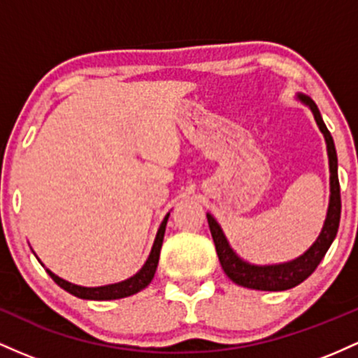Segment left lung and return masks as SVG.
Here are the masks:
<instances>
[{
    "label": "left lung",
    "mask_w": 358,
    "mask_h": 358,
    "mask_svg": "<svg viewBox=\"0 0 358 358\" xmlns=\"http://www.w3.org/2000/svg\"><path fill=\"white\" fill-rule=\"evenodd\" d=\"M298 99L304 103L309 110L313 111L316 120V125L320 127L321 134L324 136L328 150V160H330V204H328L327 220H324L323 228H321L320 236L316 242L304 252L298 259L291 262L275 264V266H254V264L245 262L235 254V250L228 243L227 236L220 227L218 222L208 213V224L215 242L216 254H218L220 264H222L224 274H227L235 284L238 286L257 289V291H286V289L296 287L298 284L306 280L309 275L315 272V268L320 266L324 254L328 252L330 245L335 240L336 231L340 224V213H341V199H340V182H338V159H336V150L333 138L321 118L318 106L311 98L304 94H298Z\"/></svg>",
    "instance_id": "left-lung-1"
}]
</instances>
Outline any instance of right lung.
<instances>
[{
	"label": "right lung",
	"instance_id": "obj_1",
	"mask_svg": "<svg viewBox=\"0 0 358 358\" xmlns=\"http://www.w3.org/2000/svg\"><path fill=\"white\" fill-rule=\"evenodd\" d=\"M169 215H171V213H167L166 218H164V222L160 223L157 236H155L154 245H152V250H150V255H148L147 262L143 264V267L140 268V271L136 272L135 275H131L130 279L122 280V282H116V284H108V286L84 287V286H76V284L67 282V280L60 279L59 275H55L54 272L49 271V268H45L47 274H49L52 279H54V282L57 284V286L62 287L64 291L71 292L72 296H76V298H81V299L110 301V299H122V298H127V296L136 294V292L142 291V289H145L148 284L152 282L155 271H157L160 248H162L164 233H166V224H167ZM40 264H42V262H40ZM42 266H43V264H42Z\"/></svg>",
	"mask_w": 358,
	"mask_h": 358
}]
</instances>
